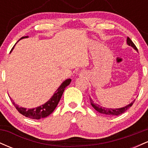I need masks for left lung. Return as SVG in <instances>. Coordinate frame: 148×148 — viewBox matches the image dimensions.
Here are the masks:
<instances>
[{"mask_svg":"<svg viewBox=\"0 0 148 148\" xmlns=\"http://www.w3.org/2000/svg\"><path fill=\"white\" fill-rule=\"evenodd\" d=\"M127 43L129 46L132 47V48L135 49L136 51H138V49H137L135 45L133 43V42L130 40V37H127ZM90 101L92 106L97 111H98L100 113H103V114H105L107 115H119L123 114V113H125L127 109H129V108L132 106V104L134 103L135 100L132 101V102L129 103V104L127 105V106L122 107V108H106V107H103L100 106L99 104H97V103H95L94 101H93L90 97Z\"/></svg>","mask_w":148,"mask_h":148,"instance_id":"obj_1","label":"left lung"}]
</instances>
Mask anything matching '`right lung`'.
Here are the masks:
<instances>
[{
    "label": "right lung",
    "mask_w": 148,
    "mask_h": 148,
    "mask_svg": "<svg viewBox=\"0 0 148 148\" xmlns=\"http://www.w3.org/2000/svg\"><path fill=\"white\" fill-rule=\"evenodd\" d=\"M28 36L22 37L20 40H22V39L24 38H28ZM15 45L12 49L10 53L12 51ZM71 81H72L71 79H67L65 81H64L61 84L60 86H59V88L56 90V91L54 92V94L51 97L47 102L41 105V106H39L33 108H23V107H20L17 104H16L14 101H12V103L14 104L15 108H16V110L21 114L27 117V118H29L30 119H35V120H39L40 118H46V117L49 116L51 113H52L54 110H55V108H56L58 103L60 101L61 97H62V94H63L64 88L67 87V86H69Z\"/></svg>",
    "instance_id": "obj_1"
}]
</instances>
